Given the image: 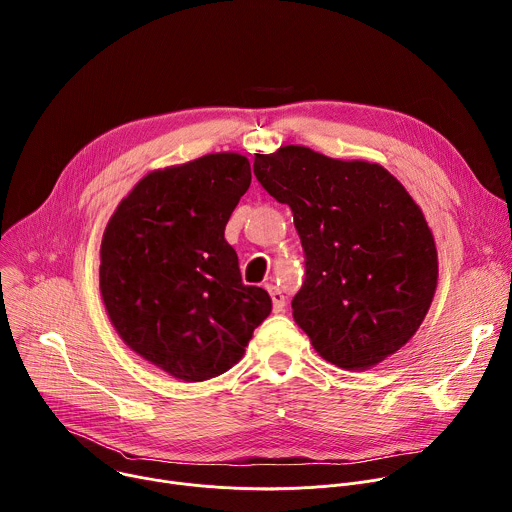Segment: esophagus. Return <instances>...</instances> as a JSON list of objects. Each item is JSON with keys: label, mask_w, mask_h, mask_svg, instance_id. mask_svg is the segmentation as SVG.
Listing matches in <instances>:
<instances>
[{"label": "esophagus", "mask_w": 512, "mask_h": 512, "mask_svg": "<svg viewBox=\"0 0 512 512\" xmlns=\"http://www.w3.org/2000/svg\"><path fill=\"white\" fill-rule=\"evenodd\" d=\"M267 287V291H269V296H271V302H273V312L275 314H279V312H283L285 310V296L281 294V291L275 287V285H265Z\"/></svg>", "instance_id": "esophagus-1"}]
</instances>
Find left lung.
Here are the masks:
<instances>
[{
  "label": "left lung",
  "mask_w": 512,
  "mask_h": 512,
  "mask_svg": "<svg viewBox=\"0 0 512 512\" xmlns=\"http://www.w3.org/2000/svg\"><path fill=\"white\" fill-rule=\"evenodd\" d=\"M253 172L294 212L306 279L291 308L314 350L346 371L401 350L437 287L435 241L405 186L379 164L306 145L255 154Z\"/></svg>",
  "instance_id": "8db88e82"
}]
</instances>
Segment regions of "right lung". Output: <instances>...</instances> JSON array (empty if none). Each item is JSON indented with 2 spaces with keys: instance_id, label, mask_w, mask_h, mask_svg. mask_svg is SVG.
<instances>
[{
  "instance_id": "1",
  "label": "right lung",
  "mask_w": 512,
  "mask_h": 512,
  "mask_svg": "<svg viewBox=\"0 0 512 512\" xmlns=\"http://www.w3.org/2000/svg\"><path fill=\"white\" fill-rule=\"evenodd\" d=\"M251 186L235 152L206 154L143 176L101 241L99 287L121 340L170 377L200 383L233 369L269 316L245 285L225 227Z\"/></svg>"
}]
</instances>
